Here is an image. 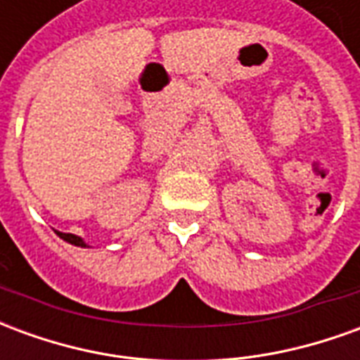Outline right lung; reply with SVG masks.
Segmentation results:
<instances>
[{
  "label": "right lung",
  "mask_w": 360,
  "mask_h": 360,
  "mask_svg": "<svg viewBox=\"0 0 360 360\" xmlns=\"http://www.w3.org/2000/svg\"><path fill=\"white\" fill-rule=\"evenodd\" d=\"M56 233H58L59 237H61V239H63V241L71 243V245H75V247H82V249H84V247H89V245H86V243H84V239H82V237H79V235H73V233H61V231H56Z\"/></svg>",
  "instance_id": "1"
}]
</instances>
